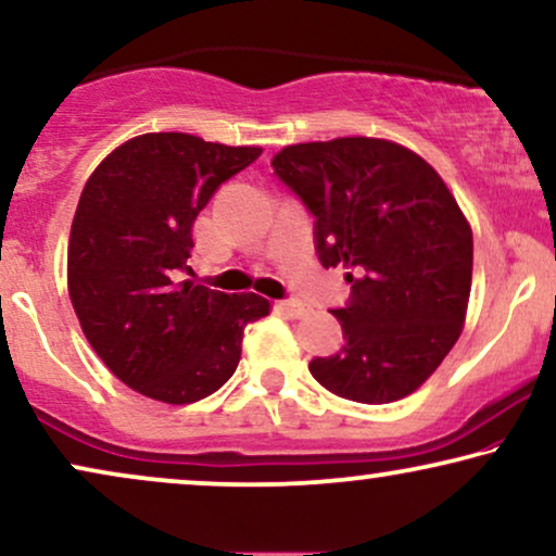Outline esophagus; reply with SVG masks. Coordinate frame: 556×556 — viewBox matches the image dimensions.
Segmentation results:
<instances>
[{"label":"esophagus","instance_id":"1","mask_svg":"<svg viewBox=\"0 0 556 556\" xmlns=\"http://www.w3.org/2000/svg\"><path fill=\"white\" fill-rule=\"evenodd\" d=\"M277 311L282 315H290V318H302V315L307 313V307H305V302H300V300H279Z\"/></svg>","mask_w":556,"mask_h":556}]
</instances>
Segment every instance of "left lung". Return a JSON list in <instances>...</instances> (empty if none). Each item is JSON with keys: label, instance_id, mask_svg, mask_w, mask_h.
<instances>
[{"label": "left lung", "instance_id": "1", "mask_svg": "<svg viewBox=\"0 0 556 556\" xmlns=\"http://www.w3.org/2000/svg\"><path fill=\"white\" fill-rule=\"evenodd\" d=\"M277 177L315 215L320 264L343 266V349L311 362L333 395L395 403L439 369L459 339L472 287V228L439 172L384 138L287 146Z\"/></svg>", "mask_w": 556, "mask_h": 556}]
</instances>
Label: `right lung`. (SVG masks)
I'll return each mask as SVG.
<instances>
[{
    "label": "right lung",
    "mask_w": 556,
    "mask_h": 556,
    "mask_svg": "<svg viewBox=\"0 0 556 556\" xmlns=\"http://www.w3.org/2000/svg\"><path fill=\"white\" fill-rule=\"evenodd\" d=\"M262 156L258 146L146 132L91 172L68 236V298L108 369L140 395L189 405L228 382L243 328L271 305L179 282L192 226L223 181Z\"/></svg>",
    "instance_id": "obj_1"
}]
</instances>
